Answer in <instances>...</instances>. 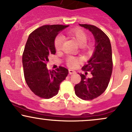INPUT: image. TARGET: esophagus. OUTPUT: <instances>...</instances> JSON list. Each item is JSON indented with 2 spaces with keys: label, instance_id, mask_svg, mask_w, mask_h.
Instances as JSON below:
<instances>
[{
  "label": "esophagus",
  "instance_id": "esophagus-1",
  "mask_svg": "<svg viewBox=\"0 0 132 132\" xmlns=\"http://www.w3.org/2000/svg\"><path fill=\"white\" fill-rule=\"evenodd\" d=\"M75 73H76V72H75V71L71 70V69H69V75H72V74H74Z\"/></svg>",
  "mask_w": 132,
  "mask_h": 132
}]
</instances>
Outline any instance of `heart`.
<instances>
[{"label":"heart","mask_w":132,"mask_h":132,"mask_svg":"<svg viewBox=\"0 0 132 132\" xmlns=\"http://www.w3.org/2000/svg\"><path fill=\"white\" fill-rule=\"evenodd\" d=\"M67 34L71 38L75 39L81 45V47L83 50H89L92 47V44L90 43H87V34L83 30L79 28H75L69 30L67 32ZM63 43V37L59 36L55 38L54 41V48L57 51L61 50ZM81 62V59L78 57L69 56L66 59V65L70 68H75L78 64Z\"/></svg>","instance_id":"heart-1"}]
</instances>
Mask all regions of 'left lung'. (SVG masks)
Returning <instances> with one entry per match:
<instances>
[{"label":"left lung","instance_id":"1","mask_svg":"<svg viewBox=\"0 0 132 132\" xmlns=\"http://www.w3.org/2000/svg\"><path fill=\"white\" fill-rule=\"evenodd\" d=\"M92 32L95 37V50L92 57L82 69L93 75L87 78L81 74V81L75 85V94L84 100H92L100 96L108 87L112 73V51L110 39L98 27L89 24H79Z\"/></svg>","mask_w":132,"mask_h":132}]
</instances>
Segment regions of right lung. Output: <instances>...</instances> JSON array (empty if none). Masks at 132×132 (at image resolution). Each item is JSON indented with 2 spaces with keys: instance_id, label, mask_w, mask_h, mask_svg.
I'll return each instance as SVG.
<instances>
[{
  "instance_id": "add662e5",
  "label": "right lung",
  "mask_w": 132,
  "mask_h": 132,
  "mask_svg": "<svg viewBox=\"0 0 132 132\" xmlns=\"http://www.w3.org/2000/svg\"><path fill=\"white\" fill-rule=\"evenodd\" d=\"M68 26L45 25L30 34L22 54L24 78L31 90L45 99L58 93L61 82L66 79L68 70L59 66L49 71L47 63L50 55L56 54L54 41L59 32Z\"/></svg>"
}]
</instances>
